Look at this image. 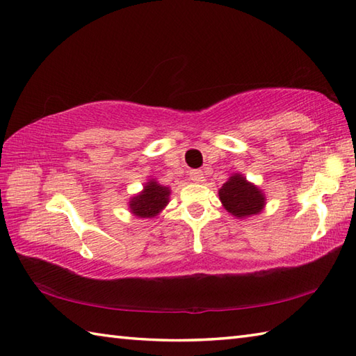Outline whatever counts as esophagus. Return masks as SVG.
<instances>
[{
    "instance_id": "34e87169",
    "label": "esophagus",
    "mask_w": 356,
    "mask_h": 356,
    "mask_svg": "<svg viewBox=\"0 0 356 356\" xmlns=\"http://www.w3.org/2000/svg\"><path fill=\"white\" fill-rule=\"evenodd\" d=\"M190 179L193 182H202L203 180V172L200 170H191L190 171Z\"/></svg>"
}]
</instances>
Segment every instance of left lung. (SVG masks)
I'll return each instance as SVG.
<instances>
[{"instance_id": "obj_1", "label": "left lung", "mask_w": 356, "mask_h": 356, "mask_svg": "<svg viewBox=\"0 0 356 356\" xmlns=\"http://www.w3.org/2000/svg\"><path fill=\"white\" fill-rule=\"evenodd\" d=\"M223 207L236 217H248L259 214L264 207V195L259 188L246 182L240 174L229 180L218 191Z\"/></svg>"}]
</instances>
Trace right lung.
Instances as JSON below:
<instances>
[{
	"label": "right lung",
	"mask_w": 356,
	"mask_h": 356,
	"mask_svg": "<svg viewBox=\"0 0 356 356\" xmlns=\"http://www.w3.org/2000/svg\"><path fill=\"white\" fill-rule=\"evenodd\" d=\"M170 188L162 186L157 182H148L143 191L130 202V209L134 216L142 218L154 217L168 203Z\"/></svg>",
	"instance_id": "right-lung-1"
}]
</instances>
